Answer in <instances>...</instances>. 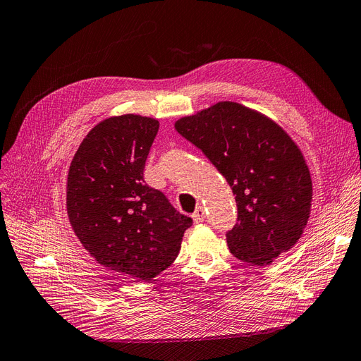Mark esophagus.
I'll list each match as a JSON object with an SVG mask.
<instances>
[{"mask_svg": "<svg viewBox=\"0 0 361 361\" xmlns=\"http://www.w3.org/2000/svg\"><path fill=\"white\" fill-rule=\"evenodd\" d=\"M191 218H193V221H195L196 224L203 222V221H204V218H206V212H204V209H203L202 206H199V207L196 209V212L193 213V216H191Z\"/></svg>", "mask_w": 361, "mask_h": 361, "instance_id": "esophagus-1", "label": "esophagus"}]
</instances>
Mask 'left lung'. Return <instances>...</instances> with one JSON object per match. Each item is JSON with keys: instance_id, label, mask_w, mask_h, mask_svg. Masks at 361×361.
I'll return each instance as SVG.
<instances>
[{"instance_id": "1", "label": "left lung", "mask_w": 361, "mask_h": 361, "mask_svg": "<svg viewBox=\"0 0 361 361\" xmlns=\"http://www.w3.org/2000/svg\"><path fill=\"white\" fill-rule=\"evenodd\" d=\"M226 178L238 218L226 232L232 255L267 266L289 251L309 219L312 180L296 143L277 123L243 104L221 102L176 122Z\"/></svg>"}]
</instances>
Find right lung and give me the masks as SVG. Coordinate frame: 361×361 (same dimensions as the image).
<instances>
[{"instance_id":"obj_1","label":"right lung","mask_w":361,"mask_h":361,"mask_svg":"<svg viewBox=\"0 0 361 361\" xmlns=\"http://www.w3.org/2000/svg\"><path fill=\"white\" fill-rule=\"evenodd\" d=\"M158 120L123 114L90 130L71 162L68 218L99 264L151 280L170 267L191 218L143 180Z\"/></svg>"}]
</instances>
